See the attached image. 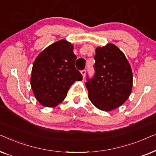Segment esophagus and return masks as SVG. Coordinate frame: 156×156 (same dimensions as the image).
<instances>
[{"label": "esophagus", "instance_id": "obj_1", "mask_svg": "<svg viewBox=\"0 0 156 156\" xmlns=\"http://www.w3.org/2000/svg\"><path fill=\"white\" fill-rule=\"evenodd\" d=\"M81 74H82V75L83 77L84 78L85 75H86V70L84 69V70H82V71H81Z\"/></svg>", "mask_w": 156, "mask_h": 156}]
</instances>
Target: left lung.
<instances>
[{
    "instance_id": "left-lung-1",
    "label": "left lung",
    "mask_w": 156,
    "mask_h": 156,
    "mask_svg": "<svg viewBox=\"0 0 156 156\" xmlns=\"http://www.w3.org/2000/svg\"><path fill=\"white\" fill-rule=\"evenodd\" d=\"M94 56L95 74L87 78L88 97L97 108L110 112L122 105L131 93L133 74L123 52L112 43L97 47Z\"/></svg>"
}]
</instances>
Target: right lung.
I'll list each match as a JSON object with an SVG mask.
<instances>
[{"label":"right lung","instance_id":"1","mask_svg":"<svg viewBox=\"0 0 156 156\" xmlns=\"http://www.w3.org/2000/svg\"><path fill=\"white\" fill-rule=\"evenodd\" d=\"M74 46L65 40L55 42L36 57L30 84L36 99L46 107H55L64 101L70 87L82 75L74 67Z\"/></svg>","mask_w":156,"mask_h":156}]
</instances>
